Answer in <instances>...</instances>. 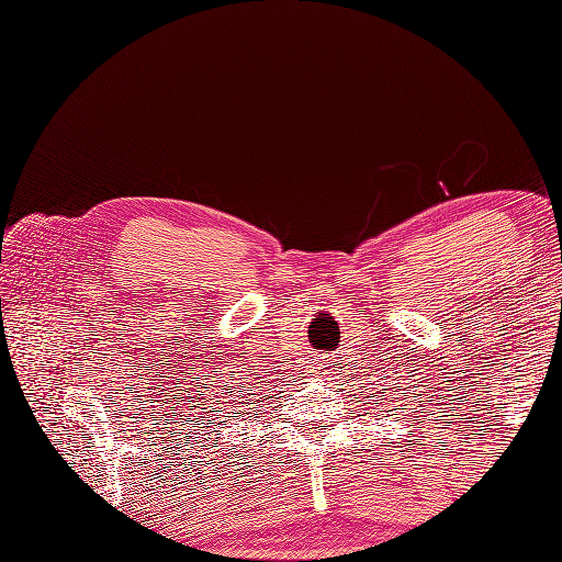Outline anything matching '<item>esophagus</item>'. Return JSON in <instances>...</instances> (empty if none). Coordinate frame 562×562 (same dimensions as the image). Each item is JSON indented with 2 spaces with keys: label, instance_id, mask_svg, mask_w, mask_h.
I'll return each instance as SVG.
<instances>
[{
  "label": "esophagus",
  "instance_id": "esophagus-1",
  "mask_svg": "<svg viewBox=\"0 0 562 562\" xmlns=\"http://www.w3.org/2000/svg\"><path fill=\"white\" fill-rule=\"evenodd\" d=\"M312 374H316V376H324V374H330V369H328V364L324 362V360H321V357H318V360L312 364Z\"/></svg>",
  "mask_w": 562,
  "mask_h": 562
}]
</instances>
